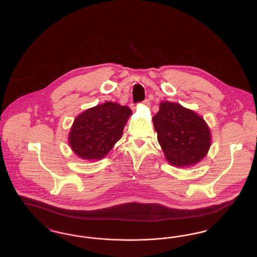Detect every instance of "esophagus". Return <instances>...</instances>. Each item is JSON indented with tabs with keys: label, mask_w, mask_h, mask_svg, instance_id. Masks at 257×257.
Wrapping results in <instances>:
<instances>
[{
	"label": "esophagus",
	"mask_w": 257,
	"mask_h": 257,
	"mask_svg": "<svg viewBox=\"0 0 257 257\" xmlns=\"http://www.w3.org/2000/svg\"><path fill=\"white\" fill-rule=\"evenodd\" d=\"M143 103H144L146 106H150V102H149V100H148V99H146Z\"/></svg>",
	"instance_id": "34e87169"
}]
</instances>
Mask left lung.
<instances>
[{
	"mask_svg": "<svg viewBox=\"0 0 257 257\" xmlns=\"http://www.w3.org/2000/svg\"><path fill=\"white\" fill-rule=\"evenodd\" d=\"M152 121L165 157L172 166L191 167L207 155L211 131L194 110L179 103L162 101Z\"/></svg>",
	"mask_w": 257,
	"mask_h": 257,
	"instance_id": "8db88e82",
	"label": "left lung"
}]
</instances>
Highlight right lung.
Segmentation results:
<instances>
[{
    "mask_svg": "<svg viewBox=\"0 0 257 257\" xmlns=\"http://www.w3.org/2000/svg\"><path fill=\"white\" fill-rule=\"evenodd\" d=\"M132 110L115 102H105L80 113L68 134V144L83 160L104 158L122 137Z\"/></svg>",
    "mask_w": 257,
    "mask_h": 257,
    "instance_id": "1",
    "label": "right lung"
}]
</instances>
